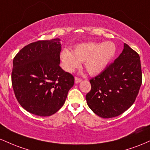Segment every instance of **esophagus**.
Segmentation results:
<instances>
[{
	"instance_id": "34e87169",
	"label": "esophagus",
	"mask_w": 150,
	"mask_h": 150,
	"mask_svg": "<svg viewBox=\"0 0 150 150\" xmlns=\"http://www.w3.org/2000/svg\"><path fill=\"white\" fill-rule=\"evenodd\" d=\"M81 81H82V79L79 78V77H75V83H80Z\"/></svg>"
}]
</instances>
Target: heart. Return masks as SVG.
<instances>
[{"instance_id":"obj_1","label":"heart","mask_w":150,"mask_h":150,"mask_svg":"<svg viewBox=\"0 0 150 150\" xmlns=\"http://www.w3.org/2000/svg\"><path fill=\"white\" fill-rule=\"evenodd\" d=\"M116 53L112 42H87L78 44L73 51L65 49L60 53L62 67L68 73H73L84 62V67L89 75H97L107 68Z\"/></svg>"}]
</instances>
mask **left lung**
<instances>
[{"instance_id": "8db88e82", "label": "left lung", "mask_w": 150, "mask_h": 150, "mask_svg": "<svg viewBox=\"0 0 150 150\" xmlns=\"http://www.w3.org/2000/svg\"><path fill=\"white\" fill-rule=\"evenodd\" d=\"M140 56L128 44L114 62L89 80L87 105L97 116L109 118L122 114L135 102L142 85Z\"/></svg>"}]
</instances>
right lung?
Returning <instances> with one entry per match:
<instances>
[{
    "label": "right lung",
    "instance_id": "1",
    "mask_svg": "<svg viewBox=\"0 0 150 150\" xmlns=\"http://www.w3.org/2000/svg\"><path fill=\"white\" fill-rule=\"evenodd\" d=\"M61 39L42 40L22 48L13 59L12 85L19 104L39 116L54 114L64 104L74 77L60 67Z\"/></svg>",
    "mask_w": 150,
    "mask_h": 150
}]
</instances>
